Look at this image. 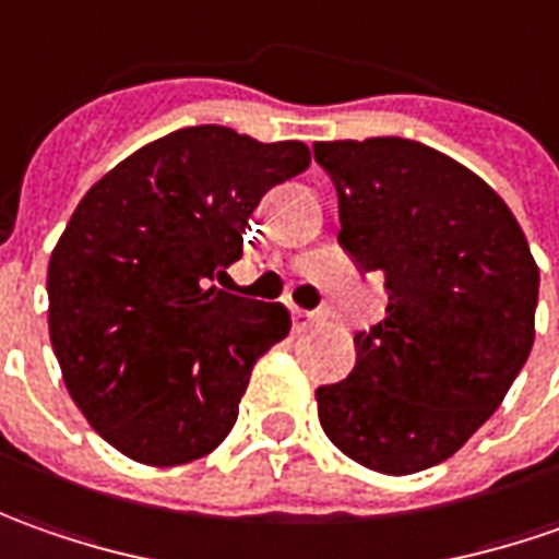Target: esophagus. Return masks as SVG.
Wrapping results in <instances>:
<instances>
[{"label": "esophagus", "instance_id": "esophagus-1", "mask_svg": "<svg viewBox=\"0 0 559 559\" xmlns=\"http://www.w3.org/2000/svg\"><path fill=\"white\" fill-rule=\"evenodd\" d=\"M294 324L297 328H316V324H321V316L318 312H309V309H294Z\"/></svg>", "mask_w": 559, "mask_h": 559}]
</instances>
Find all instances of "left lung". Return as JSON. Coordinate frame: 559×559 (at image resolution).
Here are the masks:
<instances>
[{
	"instance_id": "obj_1",
	"label": "left lung",
	"mask_w": 559,
	"mask_h": 559,
	"mask_svg": "<svg viewBox=\"0 0 559 559\" xmlns=\"http://www.w3.org/2000/svg\"><path fill=\"white\" fill-rule=\"evenodd\" d=\"M337 185L340 243L380 272L386 318L356 334V368L318 386L346 457L405 476L442 464L508 395L535 340L538 269L479 176L412 139L318 142Z\"/></svg>"
}]
</instances>
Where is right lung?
Segmentation results:
<instances>
[{
  "mask_svg": "<svg viewBox=\"0 0 559 559\" xmlns=\"http://www.w3.org/2000/svg\"><path fill=\"white\" fill-rule=\"evenodd\" d=\"M306 166L302 142L188 126L114 166L73 210L49 262V334L73 402L117 452L173 467L231 433L290 312L210 281L241 260L262 194Z\"/></svg>",
  "mask_w": 559,
  "mask_h": 559,
  "instance_id": "right-lung-1",
  "label": "right lung"
}]
</instances>
